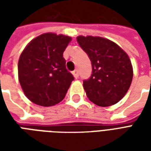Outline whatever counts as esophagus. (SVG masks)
Returning <instances> with one entry per match:
<instances>
[{
  "label": "esophagus",
  "mask_w": 151,
  "mask_h": 151,
  "mask_svg": "<svg viewBox=\"0 0 151 151\" xmlns=\"http://www.w3.org/2000/svg\"><path fill=\"white\" fill-rule=\"evenodd\" d=\"M73 75L74 76V78H78V77H79L78 71L77 69L74 70V71H73Z\"/></svg>",
  "instance_id": "obj_1"
}]
</instances>
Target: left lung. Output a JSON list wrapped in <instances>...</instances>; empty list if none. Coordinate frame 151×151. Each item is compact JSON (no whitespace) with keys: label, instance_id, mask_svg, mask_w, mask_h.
<instances>
[{"label":"left lung","instance_id":"8db88e82","mask_svg":"<svg viewBox=\"0 0 151 151\" xmlns=\"http://www.w3.org/2000/svg\"><path fill=\"white\" fill-rule=\"evenodd\" d=\"M77 40L91 61V75L83 81L86 96L100 107L118 103L133 79V67L128 55L116 43L104 38L78 36Z\"/></svg>","mask_w":151,"mask_h":151}]
</instances>
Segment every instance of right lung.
Masks as SVG:
<instances>
[{"mask_svg": "<svg viewBox=\"0 0 151 151\" xmlns=\"http://www.w3.org/2000/svg\"><path fill=\"white\" fill-rule=\"evenodd\" d=\"M71 38L46 33L31 40L18 60V79L31 102L50 107L62 101L73 81L63 53Z\"/></svg>", "mask_w": 151, "mask_h": 151, "instance_id": "1", "label": "right lung"}]
</instances>
